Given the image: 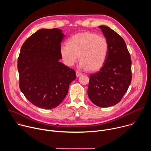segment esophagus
<instances>
[{
    "mask_svg": "<svg viewBox=\"0 0 151 151\" xmlns=\"http://www.w3.org/2000/svg\"><path fill=\"white\" fill-rule=\"evenodd\" d=\"M76 75L77 77H79V76H80L82 75V73H81V72L77 71V72H76Z\"/></svg>",
    "mask_w": 151,
    "mask_h": 151,
    "instance_id": "esophagus-1",
    "label": "esophagus"
}]
</instances>
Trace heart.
Returning a JSON list of instances; mask_svg holds the SVG:
<instances>
[{"mask_svg":"<svg viewBox=\"0 0 151 151\" xmlns=\"http://www.w3.org/2000/svg\"><path fill=\"white\" fill-rule=\"evenodd\" d=\"M109 50V42L106 37L84 32L71 36L68 45H61L60 53L66 66H73L79 58L81 69L94 71L103 66L108 56Z\"/></svg>","mask_w":151,"mask_h":151,"instance_id":"1","label":"heart"}]
</instances>
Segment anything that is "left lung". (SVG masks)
<instances>
[{"instance_id":"8db88e82","label":"left lung","mask_w":151,"mask_h":151,"mask_svg":"<svg viewBox=\"0 0 151 151\" xmlns=\"http://www.w3.org/2000/svg\"><path fill=\"white\" fill-rule=\"evenodd\" d=\"M109 42L107 58L100 70L90 76L88 95L96 105L109 107L118 103L132 81V60L124 39L114 30L100 26Z\"/></svg>"}]
</instances>
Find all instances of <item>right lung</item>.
I'll return each mask as SVG.
<instances>
[{
	"mask_svg": "<svg viewBox=\"0 0 151 151\" xmlns=\"http://www.w3.org/2000/svg\"><path fill=\"white\" fill-rule=\"evenodd\" d=\"M65 35L59 29H41L21 47L18 59L19 88L35 106L51 109L66 96L76 76L60 61V48Z\"/></svg>",
	"mask_w": 151,
	"mask_h": 151,
	"instance_id": "add662e5",
	"label": "right lung"
}]
</instances>
